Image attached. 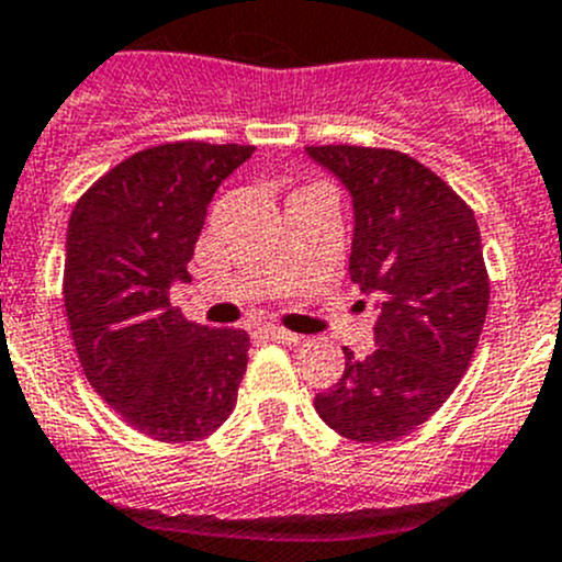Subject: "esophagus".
<instances>
[{"instance_id":"esophagus-1","label":"esophagus","mask_w":562,"mask_h":562,"mask_svg":"<svg viewBox=\"0 0 562 562\" xmlns=\"http://www.w3.org/2000/svg\"><path fill=\"white\" fill-rule=\"evenodd\" d=\"M259 336L268 338V341H276V344H289V347H294V344H300V336H297V333L281 330V327H273V325L259 327Z\"/></svg>"}]
</instances>
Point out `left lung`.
Listing matches in <instances>:
<instances>
[{"label":"left lung","instance_id":"obj_1","mask_svg":"<svg viewBox=\"0 0 562 562\" xmlns=\"http://www.w3.org/2000/svg\"><path fill=\"white\" fill-rule=\"evenodd\" d=\"M352 199L349 279L374 297L376 349L316 393L341 437L387 442L446 404L468 371L488 308L475 215L435 171L396 149L305 147Z\"/></svg>","mask_w":562,"mask_h":562}]
</instances>
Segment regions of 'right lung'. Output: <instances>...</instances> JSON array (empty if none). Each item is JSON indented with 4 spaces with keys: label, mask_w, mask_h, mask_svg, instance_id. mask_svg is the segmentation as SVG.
Masks as SVG:
<instances>
[{
    "label": "right lung",
    "mask_w": 562,
    "mask_h": 562,
    "mask_svg": "<svg viewBox=\"0 0 562 562\" xmlns=\"http://www.w3.org/2000/svg\"><path fill=\"white\" fill-rule=\"evenodd\" d=\"M240 144L142 149L79 199L65 240V311L81 369L125 424L160 442L213 435L232 415L248 333L188 322L169 289L221 182L251 158Z\"/></svg>",
    "instance_id": "add662e5"
}]
</instances>
